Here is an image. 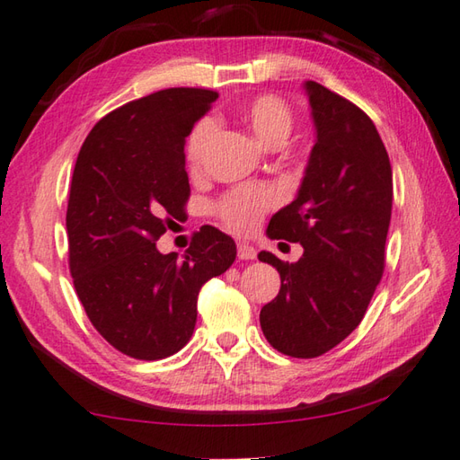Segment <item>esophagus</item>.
<instances>
[{
  "instance_id": "1",
  "label": "esophagus",
  "mask_w": 460,
  "mask_h": 460,
  "mask_svg": "<svg viewBox=\"0 0 460 460\" xmlns=\"http://www.w3.org/2000/svg\"><path fill=\"white\" fill-rule=\"evenodd\" d=\"M237 255L243 261H249V259H255L257 257V251H255L253 245H249V243L239 241L237 243Z\"/></svg>"
}]
</instances>
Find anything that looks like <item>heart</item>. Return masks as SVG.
<instances>
[{
  "instance_id": "1",
  "label": "heart",
  "mask_w": 460,
  "mask_h": 460,
  "mask_svg": "<svg viewBox=\"0 0 460 460\" xmlns=\"http://www.w3.org/2000/svg\"><path fill=\"white\" fill-rule=\"evenodd\" d=\"M241 121L247 125L255 139L265 147H281L289 139L295 128V117L291 107L281 97L263 93L247 99L237 110ZM217 135V119L215 117H201L189 131L185 143L187 161L193 167H199L209 151L211 143ZM279 203V191L269 185H239L219 197L213 203L215 213L225 227L235 233L253 231L267 211H271Z\"/></svg>"
}]
</instances>
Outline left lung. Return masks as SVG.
I'll list each match as a JSON object with an SVG mask.
<instances>
[{"mask_svg":"<svg viewBox=\"0 0 460 460\" xmlns=\"http://www.w3.org/2000/svg\"><path fill=\"white\" fill-rule=\"evenodd\" d=\"M317 139L291 201L269 221L267 235L301 243L285 263L269 251L259 261L281 275V289L261 309L265 339L279 353L313 358L337 347L363 321L385 271L393 171L363 110L305 81Z\"/></svg>","mask_w":460,"mask_h":460,"instance_id":"8db88e82","label":"left lung"}]
</instances>
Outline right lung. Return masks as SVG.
<instances>
[{"instance_id":"1","label":"right lung","mask_w":460,"mask_h":460,"mask_svg":"<svg viewBox=\"0 0 460 460\" xmlns=\"http://www.w3.org/2000/svg\"><path fill=\"white\" fill-rule=\"evenodd\" d=\"M217 97L171 87L135 99L95 123L75 161L66 217L75 293L99 335L141 361L187 345L201 287L237 257L211 225L183 257L155 245L185 213V137Z\"/></svg>"}]
</instances>
